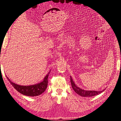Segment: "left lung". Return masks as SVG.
I'll return each mask as SVG.
<instances>
[{"instance_id":"obj_1","label":"left lung","mask_w":121,"mask_h":121,"mask_svg":"<svg viewBox=\"0 0 121 121\" xmlns=\"http://www.w3.org/2000/svg\"><path fill=\"white\" fill-rule=\"evenodd\" d=\"M70 81H71V83L72 85V87L73 89L74 90L75 92L77 93L78 95H79L80 96H81L83 97H92L97 95H98L102 93V92H104V89L102 90V91H92V90H85L82 89L80 88L77 87V86L76 85V84H75L74 82L73 81V80L71 77V76H70Z\"/></svg>"}]
</instances>
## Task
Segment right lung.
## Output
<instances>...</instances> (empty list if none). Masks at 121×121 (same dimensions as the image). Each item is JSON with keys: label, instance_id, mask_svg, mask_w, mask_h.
<instances>
[{"label": "right lung", "instance_id": "obj_1", "mask_svg": "<svg viewBox=\"0 0 121 121\" xmlns=\"http://www.w3.org/2000/svg\"><path fill=\"white\" fill-rule=\"evenodd\" d=\"M50 71L44 78L43 81L38 83L31 85L23 86L18 85V84H17L10 81V80L7 77L6 78L10 83L12 84V86L19 92L24 95L31 97L36 96L40 95V94H41L44 92L46 89L47 85H48V77Z\"/></svg>", "mask_w": 121, "mask_h": 121}]
</instances>
